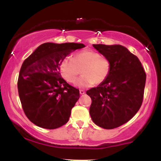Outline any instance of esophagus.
Listing matches in <instances>:
<instances>
[{
  "mask_svg": "<svg viewBox=\"0 0 161 161\" xmlns=\"http://www.w3.org/2000/svg\"><path fill=\"white\" fill-rule=\"evenodd\" d=\"M85 93H86V92H85V91H83V90H79V94H80V95H85Z\"/></svg>",
  "mask_w": 161,
  "mask_h": 161,
  "instance_id": "obj_1",
  "label": "esophagus"
}]
</instances>
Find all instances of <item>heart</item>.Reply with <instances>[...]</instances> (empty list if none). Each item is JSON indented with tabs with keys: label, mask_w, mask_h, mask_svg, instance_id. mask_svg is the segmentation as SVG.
I'll return each mask as SVG.
<instances>
[{
	"label": "heart",
	"mask_w": 161,
	"mask_h": 161,
	"mask_svg": "<svg viewBox=\"0 0 161 161\" xmlns=\"http://www.w3.org/2000/svg\"><path fill=\"white\" fill-rule=\"evenodd\" d=\"M83 66V76L75 82V86L79 88H88L95 83L100 84L106 80L110 74V61L92 50H84L75 53L73 58H64L60 64V73L67 82H74L79 74V68Z\"/></svg>",
	"instance_id": "b5f03b06"
}]
</instances>
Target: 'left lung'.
Instances as JSON below:
<instances>
[{
	"mask_svg": "<svg viewBox=\"0 0 161 161\" xmlns=\"http://www.w3.org/2000/svg\"><path fill=\"white\" fill-rule=\"evenodd\" d=\"M93 47L110 63V74L86 94L92 98V121L106 129L119 127L141 108L146 74L138 58L120 45L97 44Z\"/></svg>",
	"mask_w": 161,
	"mask_h": 161,
	"instance_id": "left-lung-1",
	"label": "left lung"
}]
</instances>
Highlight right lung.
I'll list each match as a JSON object with an SVG mask.
<instances>
[{
  "instance_id": "obj_1",
  "label": "right lung",
  "mask_w": 161,
  "mask_h": 161,
  "mask_svg": "<svg viewBox=\"0 0 161 161\" xmlns=\"http://www.w3.org/2000/svg\"><path fill=\"white\" fill-rule=\"evenodd\" d=\"M85 47L73 42H47L24 60L18 79V92L25 114L35 125L54 129L69 120L72 108L79 98V91L62 78L60 64L70 53Z\"/></svg>"
}]
</instances>
